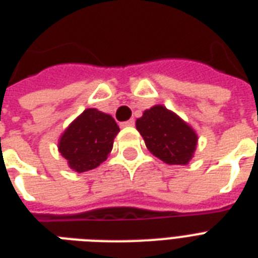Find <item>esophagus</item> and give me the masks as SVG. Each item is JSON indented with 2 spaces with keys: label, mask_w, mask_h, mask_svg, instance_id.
<instances>
[{
  "label": "esophagus",
  "mask_w": 258,
  "mask_h": 258,
  "mask_svg": "<svg viewBox=\"0 0 258 258\" xmlns=\"http://www.w3.org/2000/svg\"><path fill=\"white\" fill-rule=\"evenodd\" d=\"M134 124H135V120H134V119H130V120L121 123V127H133Z\"/></svg>",
  "instance_id": "34e87169"
}]
</instances>
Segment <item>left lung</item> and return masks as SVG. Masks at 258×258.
<instances>
[{
  "instance_id": "obj_1",
  "label": "left lung",
  "mask_w": 258,
  "mask_h": 258,
  "mask_svg": "<svg viewBox=\"0 0 258 258\" xmlns=\"http://www.w3.org/2000/svg\"><path fill=\"white\" fill-rule=\"evenodd\" d=\"M137 130L151 154L169 165H186L192 160L198 135L181 117L164 105H154L137 120Z\"/></svg>"
}]
</instances>
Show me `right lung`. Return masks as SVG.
<instances>
[{
	"label": "right lung",
	"instance_id": "right-lung-1",
	"mask_svg": "<svg viewBox=\"0 0 258 258\" xmlns=\"http://www.w3.org/2000/svg\"><path fill=\"white\" fill-rule=\"evenodd\" d=\"M119 131L111 115L88 108L59 138V153L73 170L88 172L107 160Z\"/></svg>",
	"mask_w": 258,
	"mask_h": 258
}]
</instances>
